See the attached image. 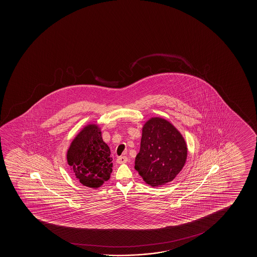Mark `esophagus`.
I'll return each instance as SVG.
<instances>
[{"instance_id": "esophagus-1", "label": "esophagus", "mask_w": 257, "mask_h": 257, "mask_svg": "<svg viewBox=\"0 0 257 257\" xmlns=\"http://www.w3.org/2000/svg\"><path fill=\"white\" fill-rule=\"evenodd\" d=\"M128 161V159H127L126 156H119V157H117L116 158V162L118 163V164H122V163H125Z\"/></svg>"}]
</instances>
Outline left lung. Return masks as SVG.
I'll use <instances>...</instances> for the list:
<instances>
[{
    "label": "left lung",
    "mask_w": 257,
    "mask_h": 257,
    "mask_svg": "<svg viewBox=\"0 0 257 257\" xmlns=\"http://www.w3.org/2000/svg\"><path fill=\"white\" fill-rule=\"evenodd\" d=\"M186 158V143L171 123L159 117L146 123L135 158V169L146 183L156 187L171 182Z\"/></svg>",
    "instance_id": "left-lung-1"
}]
</instances>
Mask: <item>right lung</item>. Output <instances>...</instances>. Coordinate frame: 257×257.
Wrapping results in <instances>:
<instances>
[{
  "label": "right lung",
  "mask_w": 257,
  "mask_h": 257,
  "mask_svg": "<svg viewBox=\"0 0 257 257\" xmlns=\"http://www.w3.org/2000/svg\"><path fill=\"white\" fill-rule=\"evenodd\" d=\"M109 155V148L102 141L98 127L89 124L72 142L67 163L81 184L95 189L108 181L112 172Z\"/></svg>",
  "instance_id": "obj_1"
}]
</instances>
